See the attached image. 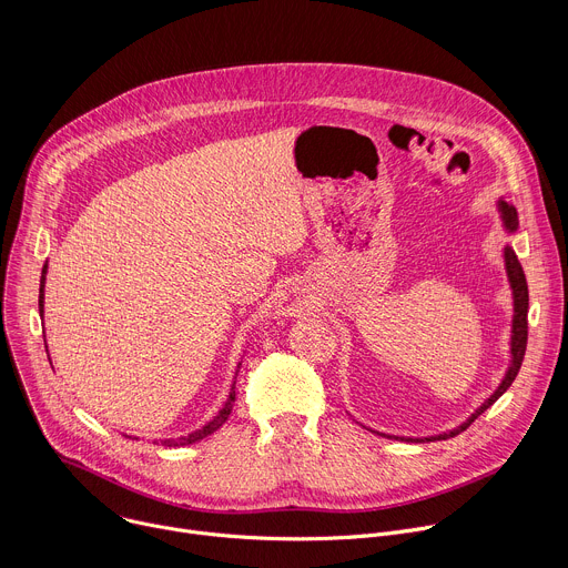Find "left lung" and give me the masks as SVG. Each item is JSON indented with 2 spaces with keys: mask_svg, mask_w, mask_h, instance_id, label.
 Here are the masks:
<instances>
[{
  "mask_svg": "<svg viewBox=\"0 0 568 568\" xmlns=\"http://www.w3.org/2000/svg\"><path fill=\"white\" fill-rule=\"evenodd\" d=\"M497 209L501 213V222L506 226L508 233H515L517 226H519V217H517V209L513 204H508L504 197L497 202ZM504 261H506V274H508V283H510V290H513V305H515V314H513V335H510V366L506 371V377L501 379V384L497 386V390L485 399L480 407L458 427H454L452 432H445V434H438V436H427V438H404V436H388V434H379V436H386V438H399V440H407V443H432V440H447V438H454L458 436L460 432H465L485 409H490L493 404L510 388V384L515 382L519 368H521V362H524V355H526V342H528V283H526V274L521 270V263L517 261V254L513 252V247L506 245L504 250Z\"/></svg>",
  "mask_w": 568,
  "mask_h": 568,
  "instance_id": "8db88e82",
  "label": "left lung"
}]
</instances>
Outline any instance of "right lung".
<instances>
[{
  "label": "right lung",
  "mask_w": 568,
  "mask_h": 568,
  "mask_svg": "<svg viewBox=\"0 0 568 568\" xmlns=\"http://www.w3.org/2000/svg\"><path fill=\"white\" fill-rule=\"evenodd\" d=\"M47 263H44V267H42V278H40V298H38V305H40V316H44V281H47ZM237 368H240V364H237ZM235 375H237V371H235ZM233 402H235V382L231 384V390H229V397H226V402L222 404V409L204 425V427H200V429H195V432H191L189 436H178V438H164V440H159L161 445H166V447H184V445H191V443H197V440H202V438H206V436H211L213 432H217L224 423H226V418H229V414H231V409H233ZM128 438H134V436H128ZM156 443V440H154Z\"/></svg>",
  "instance_id": "add662e5"
}]
</instances>
